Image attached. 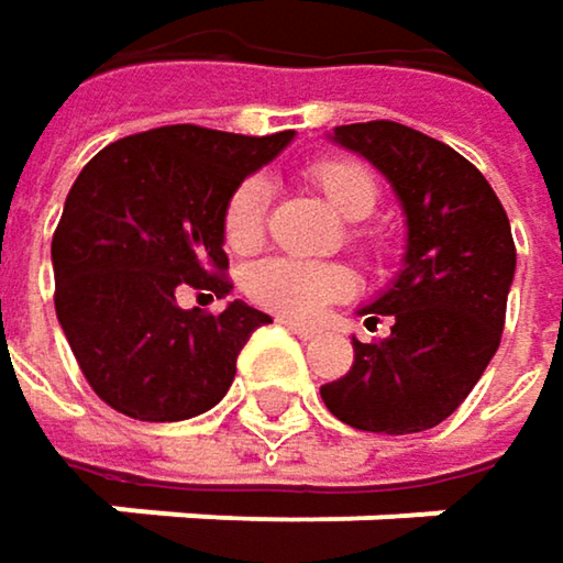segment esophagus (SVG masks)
<instances>
[{
  "label": "esophagus",
  "mask_w": 563,
  "mask_h": 563,
  "mask_svg": "<svg viewBox=\"0 0 563 563\" xmlns=\"http://www.w3.org/2000/svg\"><path fill=\"white\" fill-rule=\"evenodd\" d=\"M280 322L296 339H316L319 335V329H312V325H302V322H292V319H280Z\"/></svg>",
  "instance_id": "obj_1"
}]
</instances>
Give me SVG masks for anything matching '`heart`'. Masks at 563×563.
I'll return each mask as SVG.
<instances>
[{
	"instance_id": "heart-1",
	"label": "heart",
	"mask_w": 563,
	"mask_h": 563,
	"mask_svg": "<svg viewBox=\"0 0 563 563\" xmlns=\"http://www.w3.org/2000/svg\"><path fill=\"white\" fill-rule=\"evenodd\" d=\"M312 185L325 201L349 221L372 214L378 205V178L352 159H319L309 166ZM271 208V181L264 175L244 178L224 201L221 234L234 254H247L264 241ZM352 274L339 264L299 261V257H267L244 271V289L264 309L286 319H316L335 299L352 292Z\"/></svg>"
}]
</instances>
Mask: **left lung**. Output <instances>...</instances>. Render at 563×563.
Returning a JSON list of instances; mask_svg holds the SVG:
<instances>
[{
	"instance_id": "obj_1",
	"label": "left lung",
	"mask_w": 563,
	"mask_h": 563,
	"mask_svg": "<svg viewBox=\"0 0 563 563\" xmlns=\"http://www.w3.org/2000/svg\"><path fill=\"white\" fill-rule=\"evenodd\" d=\"M329 140L391 181L407 247L391 286L358 309L365 325L388 316L391 335L352 339L355 362L322 400L355 430L420 433L466 400L499 349L515 277L508 214L470 159L404 123L335 126Z\"/></svg>"
}]
</instances>
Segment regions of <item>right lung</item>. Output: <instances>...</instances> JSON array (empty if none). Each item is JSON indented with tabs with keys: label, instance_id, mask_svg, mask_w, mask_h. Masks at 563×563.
<instances>
[{
	"label": "right lung",
	"instance_id": "1",
	"mask_svg": "<svg viewBox=\"0 0 563 563\" xmlns=\"http://www.w3.org/2000/svg\"><path fill=\"white\" fill-rule=\"evenodd\" d=\"M292 130L241 136L159 126L100 150L67 191L52 241L55 309L87 385L113 410L169 423L211 410L267 312L234 299L211 316L178 292L228 296V195L289 146Z\"/></svg>",
	"mask_w": 563,
	"mask_h": 563
}]
</instances>
